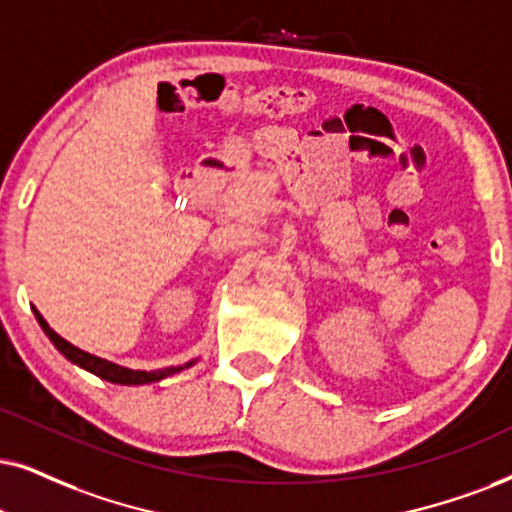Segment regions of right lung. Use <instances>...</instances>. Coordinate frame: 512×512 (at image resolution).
I'll return each instance as SVG.
<instances>
[{
	"label": "right lung",
	"instance_id": "right-lung-1",
	"mask_svg": "<svg viewBox=\"0 0 512 512\" xmlns=\"http://www.w3.org/2000/svg\"><path fill=\"white\" fill-rule=\"evenodd\" d=\"M32 312H35L37 321H40L42 331L47 333V338L54 342V347L63 354V357H66L68 361H73V364H77L80 368H84V371H89V373L99 375V378H103V380H108V383H115V385H148V383H158V380L167 378V375H174V373L184 371V368H191L193 364H196V361H189V364H184V366L160 368V371H132V368L118 366V364H113V361L94 357V354L82 352L80 347L70 345V342L63 340L56 331H51L49 323L44 321V316L37 312L35 307H32Z\"/></svg>",
	"mask_w": 512,
	"mask_h": 512
}]
</instances>
